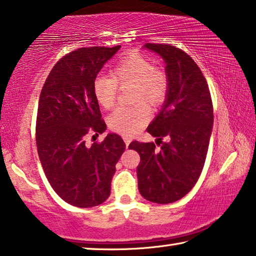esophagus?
<instances>
[{
  "label": "esophagus",
  "instance_id": "esophagus-1",
  "mask_svg": "<svg viewBox=\"0 0 256 256\" xmlns=\"http://www.w3.org/2000/svg\"><path fill=\"white\" fill-rule=\"evenodd\" d=\"M123 140H124V142H125V146H126V148L128 147V144H131V141H132V139L130 136H123Z\"/></svg>",
  "mask_w": 256,
  "mask_h": 256
}]
</instances>
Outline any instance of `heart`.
<instances>
[{"instance_id":"1","label":"heart","mask_w":256,"mask_h":256,"mask_svg":"<svg viewBox=\"0 0 256 256\" xmlns=\"http://www.w3.org/2000/svg\"><path fill=\"white\" fill-rule=\"evenodd\" d=\"M112 77L99 74L93 80V94L102 108H110L116 100L117 84L134 85V100H144L152 106L163 102L168 92V80L148 58L138 52L124 56L112 70ZM150 120V110L146 104L134 107H118L108 117L114 131L124 136H133Z\"/></svg>"}]
</instances>
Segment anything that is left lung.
Here are the masks:
<instances>
[{"instance_id": "8db88e82", "label": "left lung", "mask_w": 256, "mask_h": 256, "mask_svg": "<svg viewBox=\"0 0 256 256\" xmlns=\"http://www.w3.org/2000/svg\"><path fill=\"white\" fill-rule=\"evenodd\" d=\"M165 62L168 92L163 106L148 125L154 142L132 141L128 148L140 155L138 188L144 200L170 204L194 188L204 168L213 126V106L208 85L197 64L180 48L166 44H146Z\"/></svg>"}]
</instances>
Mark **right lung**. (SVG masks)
I'll use <instances>...</instances> for the list:
<instances>
[{"label":"right lung","instance_id":"obj_1","mask_svg":"<svg viewBox=\"0 0 256 256\" xmlns=\"http://www.w3.org/2000/svg\"><path fill=\"white\" fill-rule=\"evenodd\" d=\"M120 48H77L54 64L40 91L36 120L40 164L58 196L77 208L107 200L116 164L125 150L115 133L91 147L84 140L88 132L107 128L93 94V80Z\"/></svg>","mask_w":256,"mask_h":256}]
</instances>
